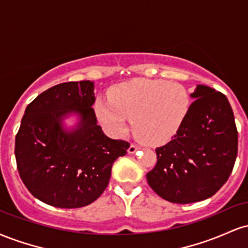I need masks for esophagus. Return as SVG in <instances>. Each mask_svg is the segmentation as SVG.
<instances>
[{
  "instance_id": "1",
  "label": "esophagus",
  "mask_w": 248,
  "mask_h": 248,
  "mask_svg": "<svg viewBox=\"0 0 248 248\" xmlns=\"http://www.w3.org/2000/svg\"><path fill=\"white\" fill-rule=\"evenodd\" d=\"M138 149H140V146H139V144H136V143H132V144H130V147L128 148V153L134 154Z\"/></svg>"
}]
</instances>
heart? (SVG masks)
I'll return each mask as SVG.
<instances>
[{"mask_svg": "<svg viewBox=\"0 0 248 248\" xmlns=\"http://www.w3.org/2000/svg\"><path fill=\"white\" fill-rule=\"evenodd\" d=\"M191 100L186 86L179 82L139 79L119 85L110 100L100 98L95 112L104 126L122 135L130 127L142 141L158 144L169 141L189 114Z\"/></svg>", "mask_w": 248, "mask_h": 248, "instance_id": "1", "label": "heart"}]
</instances>
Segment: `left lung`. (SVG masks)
Segmentation results:
<instances>
[{"instance_id":"1","label":"left lung","mask_w":248,"mask_h":248,"mask_svg":"<svg viewBox=\"0 0 248 248\" xmlns=\"http://www.w3.org/2000/svg\"><path fill=\"white\" fill-rule=\"evenodd\" d=\"M182 127L164 146L156 148L157 162L147 173L160 197L189 204L212 197L226 183L238 154V130L223 93L197 85Z\"/></svg>"}]
</instances>
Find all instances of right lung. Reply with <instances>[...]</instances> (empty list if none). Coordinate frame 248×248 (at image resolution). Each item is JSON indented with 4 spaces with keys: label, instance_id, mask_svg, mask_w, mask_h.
Returning a JSON list of instances; mask_svg holds the SVG:
<instances>
[{
    "label": "right lung",
    "instance_id": "1",
    "mask_svg": "<svg viewBox=\"0 0 248 248\" xmlns=\"http://www.w3.org/2000/svg\"><path fill=\"white\" fill-rule=\"evenodd\" d=\"M94 84L62 82L28 105L15 140L17 169L33 197L62 209L86 206L108 186L115 160L129 142L113 140L96 124L92 105ZM76 112L81 121L72 131L62 127Z\"/></svg>",
    "mask_w": 248,
    "mask_h": 248
}]
</instances>
